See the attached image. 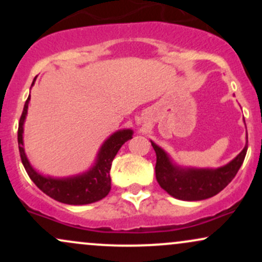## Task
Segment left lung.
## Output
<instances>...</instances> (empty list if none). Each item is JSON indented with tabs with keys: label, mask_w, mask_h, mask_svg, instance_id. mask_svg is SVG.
I'll return each instance as SVG.
<instances>
[{
	"label": "left lung",
	"mask_w": 262,
	"mask_h": 262,
	"mask_svg": "<svg viewBox=\"0 0 262 262\" xmlns=\"http://www.w3.org/2000/svg\"><path fill=\"white\" fill-rule=\"evenodd\" d=\"M156 152V180L162 189L183 201H201L213 197L229 185L244 162L248 145L229 164L217 170H181L173 166L169 156L151 141Z\"/></svg>",
	"instance_id": "obj_1"
}]
</instances>
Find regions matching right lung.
<instances>
[{
	"label": "right lung",
	"instance_id": "right-lung-1",
	"mask_svg": "<svg viewBox=\"0 0 262 262\" xmlns=\"http://www.w3.org/2000/svg\"><path fill=\"white\" fill-rule=\"evenodd\" d=\"M29 98L31 97L27 98L22 116H20L19 123H18V145H19L18 148H19L20 160H22L23 166H25L32 181L45 194L52 197L53 200L66 204H74V206L89 204L97 202V201L106 197L111 191L110 171L114 156L117 155L118 150L121 149V146L125 141L132 139L133 132L130 129H124V130H119L111 135L102 145L96 165L89 172L80 176L69 177V179L44 177L39 175L37 171L31 166L25 154V149H23V123H25L27 116Z\"/></svg>",
	"mask_w": 262,
	"mask_h": 262
}]
</instances>
